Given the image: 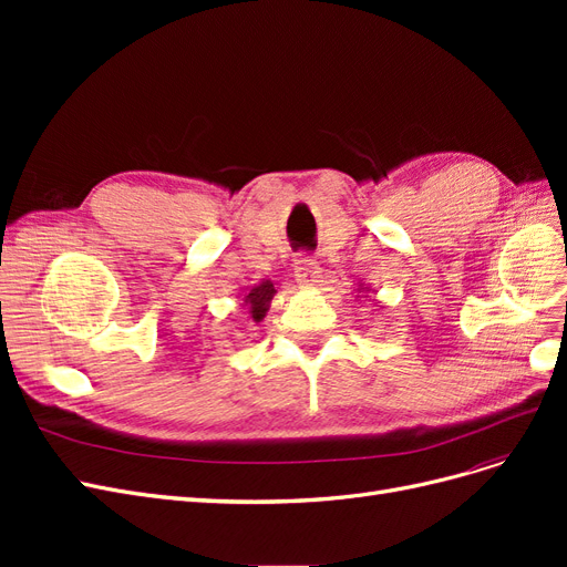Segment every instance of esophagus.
<instances>
[{
	"label": "esophagus",
	"mask_w": 567,
	"mask_h": 567,
	"mask_svg": "<svg viewBox=\"0 0 567 567\" xmlns=\"http://www.w3.org/2000/svg\"><path fill=\"white\" fill-rule=\"evenodd\" d=\"M319 265L315 260H310V257H300V260L296 262V281L300 286H317L319 284Z\"/></svg>",
	"instance_id": "esophagus-1"
}]
</instances>
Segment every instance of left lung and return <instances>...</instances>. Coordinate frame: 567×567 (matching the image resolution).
Segmentation results:
<instances>
[{"mask_svg": "<svg viewBox=\"0 0 567 567\" xmlns=\"http://www.w3.org/2000/svg\"><path fill=\"white\" fill-rule=\"evenodd\" d=\"M364 290H367V293H369V290H371V288H369V286H364V284H359V288H357V293H364ZM357 298H359V296H357Z\"/></svg>", "mask_w": 567, "mask_h": 567, "instance_id": "left-lung-1", "label": "left lung"}]
</instances>
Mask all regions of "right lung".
<instances>
[{
    "label": "right lung",
    "mask_w": 567,
    "mask_h": 567,
    "mask_svg": "<svg viewBox=\"0 0 567 567\" xmlns=\"http://www.w3.org/2000/svg\"><path fill=\"white\" fill-rule=\"evenodd\" d=\"M241 293H244V307L248 312V319L252 323H260L269 312L271 298L277 296V284H274L271 279H262L260 284L246 286Z\"/></svg>",
    "instance_id": "1"
}]
</instances>
